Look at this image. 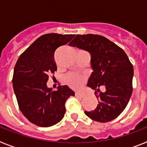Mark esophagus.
<instances>
[{"label": "esophagus", "instance_id": "34e87169", "mask_svg": "<svg viewBox=\"0 0 147 147\" xmlns=\"http://www.w3.org/2000/svg\"><path fill=\"white\" fill-rule=\"evenodd\" d=\"M75 96L78 97H81V98H83V97L85 96V93H75Z\"/></svg>", "mask_w": 147, "mask_h": 147}]
</instances>
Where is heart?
Instances as JSON below:
<instances>
[{
    "label": "heart",
    "instance_id": "b5f03b06",
    "mask_svg": "<svg viewBox=\"0 0 147 147\" xmlns=\"http://www.w3.org/2000/svg\"><path fill=\"white\" fill-rule=\"evenodd\" d=\"M87 81V76L79 73H69L65 77L66 85L74 90H80Z\"/></svg>",
    "mask_w": 147,
    "mask_h": 147
}]
</instances>
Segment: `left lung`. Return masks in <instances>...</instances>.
Listing matches in <instances>:
<instances>
[{
	"label": "left lung",
	"instance_id": "1",
	"mask_svg": "<svg viewBox=\"0 0 147 147\" xmlns=\"http://www.w3.org/2000/svg\"><path fill=\"white\" fill-rule=\"evenodd\" d=\"M69 45L84 49L91 55L93 71L88 86L96 90L98 105L92 111H85V115L102 123L117 118L132 93L133 66L126 53L106 37L91 34H76ZM102 86L105 88V92L100 90Z\"/></svg>",
	"mask_w": 147,
	"mask_h": 147
}]
</instances>
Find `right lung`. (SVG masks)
<instances>
[{"label": "right lung", "mask_w": 147, "mask_h": 147, "mask_svg": "<svg viewBox=\"0 0 147 147\" xmlns=\"http://www.w3.org/2000/svg\"><path fill=\"white\" fill-rule=\"evenodd\" d=\"M74 34L51 33L40 36L20 56L12 78L13 88L22 113L32 124L48 127L57 124L65 113V102L74 92L66 85L57 91L47 88L49 75L57 64L54 52Z\"/></svg>", "instance_id": "1"}]
</instances>
